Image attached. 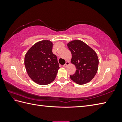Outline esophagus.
I'll list each match as a JSON object with an SVG mask.
<instances>
[{
  "label": "esophagus",
  "mask_w": 122,
  "mask_h": 122,
  "mask_svg": "<svg viewBox=\"0 0 122 122\" xmlns=\"http://www.w3.org/2000/svg\"><path fill=\"white\" fill-rule=\"evenodd\" d=\"M69 65V62H66V63L65 64V65H64L63 66V67H67Z\"/></svg>",
  "instance_id": "34e87169"
}]
</instances>
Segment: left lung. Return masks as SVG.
<instances>
[{
    "label": "left lung",
    "mask_w": 122,
    "mask_h": 122,
    "mask_svg": "<svg viewBox=\"0 0 122 122\" xmlns=\"http://www.w3.org/2000/svg\"><path fill=\"white\" fill-rule=\"evenodd\" d=\"M72 57L71 63L76 67L75 73L70 75L71 80L78 84H84L92 80L98 71V58L93 49L80 40L67 44Z\"/></svg>",
    "instance_id": "left-lung-1"
}]
</instances>
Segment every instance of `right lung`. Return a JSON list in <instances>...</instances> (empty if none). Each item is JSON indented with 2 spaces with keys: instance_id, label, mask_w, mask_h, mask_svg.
I'll use <instances>...</instances> for the list:
<instances>
[{
  "instance_id": "right-lung-1",
  "label": "right lung",
  "mask_w": 122,
  "mask_h": 122,
  "mask_svg": "<svg viewBox=\"0 0 122 122\" xmlns=\"http://www.w3.org/2000/svg\"><path fill=\"white\" fill-rule=\"evenodd\" d=\"M52 48L51 41L42 40L33 45L25 54L24 63L27 73L32 81L40 85L52 82L60 68Z\"/></svg>"
}]
</instances>
